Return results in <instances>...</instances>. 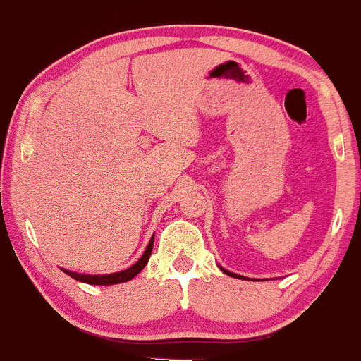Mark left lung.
Masks as SVG:
<instances>
[{"mask_svg":"<svg viewBox=\"0 0 361 361\" xmlns=\"http://www.w3.org/2000/svg\"><path fill=\"white\" fill-rule=\"evenodd\" d=\"M219 268H221V270L226 273V275H229V276H234V279H241V280H252V279H247V276H241V275H238V273H233V271H229V270H226V268H222L221 264H219Z\"/></svg>","mask_w":361,"mask_h":361,"instance_id":"8db88e82","label":"left lung"}]
</instances>
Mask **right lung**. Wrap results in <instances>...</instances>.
Instances as JSON below:
<instances>
[{"instance_id": "right-lung-1", "label": "right lung", "mask_w": 361, "mask_h": 361, "mask_svg": "<svg viewBox=\"0 0 361 361\" xmlns=\"http://www.w3.org/2000/svg\"><path fill=\"white\" fill-rule=\"evenodd\" d=\"M152 246H154V235L151 238V241H149L146 251H144V255L140 256L137 263H134L130 268H127V270H122V271H117V273H109V275H86V273H76V271H71V270H66V268H61V270L64 271L66 275L71 276V279L78 280V281H82V283H90V285L123 283V281L132 280L135 275H139V273L144 270V267H146L147 261H149V256H151V252H152Z\"/></svg>"}]
</instances>
